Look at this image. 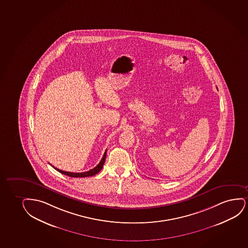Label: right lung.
<instances>
[{
    "label": "right lung",
    "instance_id": "obj_1",
    "mask_svg": "<svg viewBox=\"0 0 248 248\" xmlns=\"http://www.w3.org/2000/svg\"><path fill=\"white\" fill-rule=\"evenodd\" d=\"M106 157H107V150L105 152L103 157H102V158L100 160V162L99 163V164L94 167V169H92V170H90V171H87V172H66V171H63V170H59V169H56V168L53 167L57 170V171H59V172H61V173H63V174H65V175L69 176V177H72V178H84V177H91V176L95 175L96 173L100 172V170H102L104 163H105V161H106Z\"/></svg>",
    "mask_w": 248,
    "mask_h": 248
}]
</instances>
